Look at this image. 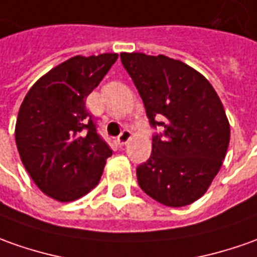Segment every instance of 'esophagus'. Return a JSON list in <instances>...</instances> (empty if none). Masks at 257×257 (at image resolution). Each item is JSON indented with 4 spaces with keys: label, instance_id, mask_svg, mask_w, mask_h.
<instances>
[{
    "label": "esophagus",
    "instance_id": "34e87169",
    "mask_svg": "<svg viewBox=\"0 0 257 257\" xmlns=\"http://www.w3.org/2000/svg\"><path fill=\"white\" fill-rule=\"evenodd\" d=\"M131 136H132L131 131H129V129H123L121 134H119V136H118V143H119L121 146L126 145L129 139H131Z\"/></svg>",
    "mask_w": 257,
    "mask_h": 257
}]
</instances>
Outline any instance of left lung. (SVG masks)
Here are the masks:
<instances>
[{"instance_id": "left-lung-1", "label": "left lung", "mask_w": 257, "mask_h": 257, "mask_svg": "<svg viewBox=\"0 0 257 257\" xmlns=\"http://www.w3.org/2000/svg\"><path fill=\"white\" fill-rule=\"evenodd\" d=\"M155 132L151 158L138 166L139 187L167 207L198 200L219 172L229 122L208 80L167 56L121 53Z\"/></svg>"}]
</instances>
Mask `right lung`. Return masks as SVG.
<instances>
[{
  "label": "right lung",
  "instance_id": "1",
  "mask_svg": "<svg viewBox=\"0 0 257 257\" xmlns=\"http://www.w3.org/2000/svg\"><path fill=\"white\" fill-rule=\"evenodd\" d=\"M116 59V53L71 57L39 78L19 108L15 141L21 160L36 186L57 201L91 191L112 155L85 99Z\"/></svg>",
  "mask_w": 257,
  "mask_h": 257
}]
</instances>
